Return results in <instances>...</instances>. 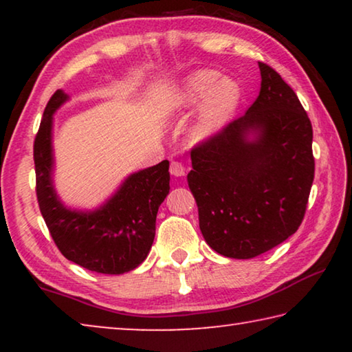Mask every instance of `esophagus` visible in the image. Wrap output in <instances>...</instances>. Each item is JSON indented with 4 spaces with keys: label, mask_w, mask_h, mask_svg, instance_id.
<instances>
[{
    "label": "esophagus",
    "mask_w": 352,
    "mask_h": 352,
    "mask_svg": "<svg viewBox=\"0 0 352 352\" xmlns=\"http://www.w3.org/2000/svg\"><path fill=\"white\" fill-rule=\"evenodd\" d=\"M169 170L174 177H183L184 172H186V168H184V164L180 162H172Z\"/></svg>",
    "instance_id": "34e87169"
}]
</instances>
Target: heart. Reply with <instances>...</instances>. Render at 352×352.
I'll list each match as a JSON object with an SVG mask.
<instances>
[{"label":"heart","instance_id":"b5f03b06","mask_svg":"<svg viewBox=\"0 0 352 352\" xmlns=\"http://www.w3.org/2000/svg\"><path fill=\"white\" fill-rule=\"evenodd\" d=\"M241 85L233 79H222L214 69H199L178 83L169 93L170 111L189 110L201 104L192 127L195 140H206L222 130L239 109Z\"/></svg>","mask_w":352,"mask_h":352}]
</instances>
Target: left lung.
<instances>
[{
	"label": "left lung",
	"mask_w": 352,
	"mask_h": 352,
	"mask_svg": "<svg viewBox=\"0 0 352 352\" xmlns=\"http://www.w3.org/2000/svg\"><path fill=\"white\" fill-rule=\"evenodd\" d=\"M259 69V96L245 115L190 151L201 234L234 259L256 258L295 233L315 172L311 119L275 69Z\"/></svg>",
	"instance_id": "left-lung-1"
}]
</instances>
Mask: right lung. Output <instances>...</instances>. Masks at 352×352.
<instances>
[{
  "label": "right lung",
  "instance_id": "obj_1",
  "mask_svg": "<svg viewBox=\"0 0 352 352\" xmlns=\"http://www.w3.org/2000/svg\"><path fill=\"white\" fill-rule=\"evenodd\" d=\"M68 100L57 90L47 102L34 141L37 200L47 230L68 261L83 269L121 275L147 258L160 205L169 194V162L129 175L102 206L77 211L65 206L54 189L52 115Z\"/></svg>",
  "mask_w": 352,
  "mask_h": 352
}]
</instances>
